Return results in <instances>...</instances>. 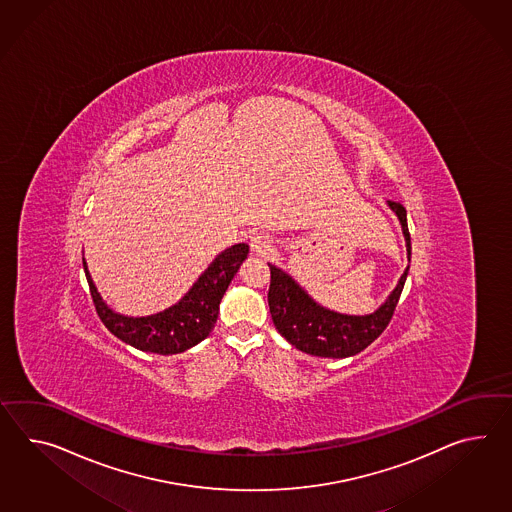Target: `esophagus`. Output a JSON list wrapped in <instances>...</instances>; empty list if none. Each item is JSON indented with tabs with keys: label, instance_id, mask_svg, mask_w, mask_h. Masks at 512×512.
<instances>
[{
	"label": "esophagus",
	"instance_id": "34e87169",
	"mask_svg": "<svg viewBox=\"0 0 512 512\" xmlns=\"http://www.w3.org/2000/svg\"><path fill=\"white\" fill-rule=\"evenodd\" d=\"M250 248L251 253H255V255H259V257H264V255H268L270 251H272V240L268 235H264V233H255L250 240Z\"/></svg>",
	"mask_w": 512,
	"mask_h": 512
}]
</instances>
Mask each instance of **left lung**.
Segmentation results:
<instances>
[{
	"label": "left lung",
	"instance_id": "obj_1",
	"mask_svg": "<svg viewBox=\"0 0 512 512\" xmlns=\"http://www.w3.org/2000/svg\"><path fill=\"white\" fill-rule=\"evenodd\" d=\"M390 211L398 216L401 233L405 238L407 259L411 262V235L407 227V211L403 205L388 201ZM270 290L268 305L275 329L296 349L314 357L346 359L368 348L379 337L394 314L401 290L409 274V266L399 277L398 285L388 294L385 303L372 314H342L331 311L318 301L285 270L270 264Z\"/></svg>",
	"mask_w": 512,
	"mask_h": 512
}]
</instances>
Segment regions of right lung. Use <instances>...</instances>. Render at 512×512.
Listing matches in <instances>:
<instances>
[{
  "mask_svg": "<svg viewBox=\"0 0 512 512\" xmlns=\"http://www.w3.org/2000/svg\"><path fill=\"white\" fill-rule=\"evenodd\" d=\"M248 253L250 246L244 242L218 253L181 300L164 311L148 316H127L111 309L94 285L85 259L83 268L98 316L114 337L140 351L174 355L187 351L200 344L203 338L209 337L216 324L225 290Z\"/></svg>",
  "mask_w": 512,
  "mask_h": 512,
  "instance_id": "1",
  "label": "right lung"
}]
</instances>
